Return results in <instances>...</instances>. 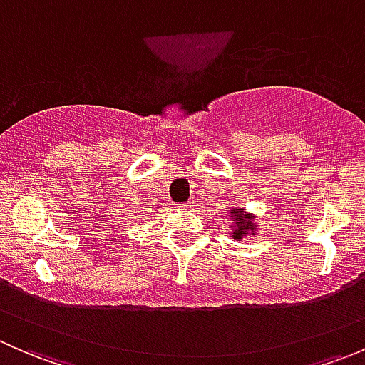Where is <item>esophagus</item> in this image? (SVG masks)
I'll return each mask as SVG.
<instances>
[{"label": "esophagus", "mask_w": 365, "mask_h": 365, "mask_svg": "<svg viewBox=\"0 0 365 365\" xmlns=\"http://www.w3.org/2000/svg\"><path fill=\"white\" fill-rule=\"evenodd\" d=\"M180 206H182L183 210H192L194 208V201H187V203H182Z\"/></svg>", "instance_id": "obj_1"}]
</instances>
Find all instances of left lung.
<instances>
[{
	"instance_id": "1",
	"label": "left lung",
	"mask_w": 365,
	"mask_h": 365,
	"mask_svg": "<svg viewBox=\"0 0 365 365\" xmlns=\"http://www.w3.org/2000/svg\"><path fill=\"white\" fill-rule=\"evenodd\" d=\"M231 213H235V217H237L238 219V222L235 224V226H238L237 230H235V233H233V238H242V237H245V235L249 233V231H251V233L254 235L256 233V226H254L252 224V220H254V217L252 215H247V213H244V208H233L231 210Z\"/></svg>"
}]
</instances>
